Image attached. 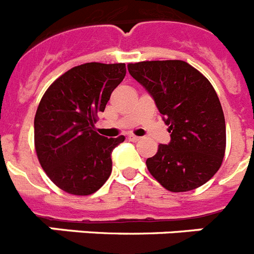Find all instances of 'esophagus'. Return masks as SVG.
<instances>
[{
  "instance_id": "obj_1",
  "label": "esophagus",
  "mask_w": 254,
  "mask_h": 254,
  "mask_svg": "<svg viewBox=\"0 0 254 254\" xmlns=\"http://www.w3.org/2000/svg\"><path fill=\"white\" fill-rule=\"evenodd\" d=\"M127 138H129V140H131V142H139L140 140L139 136H135V135H129Z\"/></svg>"
}]
</instances>
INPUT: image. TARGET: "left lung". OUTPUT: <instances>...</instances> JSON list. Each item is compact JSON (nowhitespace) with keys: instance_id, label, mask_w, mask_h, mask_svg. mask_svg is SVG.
I'll use <instances>...</instances> for the list:
<instances>
[{"instance_id":"1","label":"left lung","mask_w":254,"mask_h":254,"mask_svg":"<svg viewBox=\"0 0 254 254\" xmlns=\"http://www.w3.org/2000/svg\"><path fill=\"white\" fill-rule=\"evenodd\" d=\"M153 97L171 136L147 158V169L165 189L189 191L206 184L222 164L226 127L221 103L203 74L182 60L127 65Z\"/></svg>"}]
</instances>
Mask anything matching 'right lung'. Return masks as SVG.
Segmentation results:
<instances>
[{
	"instance_id": "add662e5",
	"label": "right lung",
	"mask_w": 254,
	"mask_h": 254,
	"mask_svg": "<svg viewBox=\"0 0 254 254\" xmlns=\"http://www.w3.org/2000/svg\"><path fill=\"white\" fill-rule=\"evenodd\" d=\"M125 74V64H83L57 78L42 97L34 118L35 152L48 178L66 193L89 195L111 175V152L125 138L100 135L94 124Z\"/></svg>"
}]
</instances>
